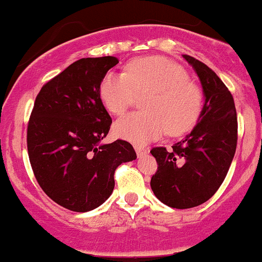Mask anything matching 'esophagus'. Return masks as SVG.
<instances>
[{"mask_svg": "<svg viewBox=\"0 0 262 262\" xmlns=\"http://www.w3.org/2000/svg\"><path fill=\"white\" fill-rule=\"evenodd\" d=\"M134 147H135V150H136L137 157H141V155L146 154V152H147V149H146V147H145V146H141V145L135 144V145H134Z\"/></svg>", "mask_w": 262, "mask_h": 262, "instance_id": "obj_1", "label": "esophagus"}]
</instances>
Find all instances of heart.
<instances>
[{"label":"heart","instance_id":"b5f03b06","mask_svg":"<svg viewBox=\"0 0 262 262\" xmlns=\"http://www.w3.org/2000/svg\"><path fill=\"white\" fill-rule=\"evenodd\" d=\"M145 112H135L113 126L116 136L135 144H146L168 131L181 136L200 120L203 90L191 81L187 71L163 57H141L128 62L125 74L108 72L99 86V97L110 113L121 116L137 95Z\"/></svg>","mask_w":262,"mask_h":262}]
</instances>
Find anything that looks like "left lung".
Instances as JSON below:
<instances>
[{"label":"left lung","mask_w":262,"mask_h":262,"mask_svg":"<svg viewBox=\"0 0 262 262\" xmlns=\"http://www.w3.org/2000/svg\"><path fill=\"white\" fill-rule=\"evenodd\" d=\"M203 85L205 104L198 125L172 149L152 147L158 163L150 186L154 195L174 209H190L208 201L224 181L238 139L233 95L218 75L199 59L183 54Z\"/></svg>","instance_id":"left-lung-1"}]
</instances>
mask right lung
I'll list each match as a JSON object with an SVG mask.
<instances>
[{
  "label": "right lung",
  "instance_id": "1",
  "mask_svg": "<svg viewBox=\"0 0 262 262\" xmlns=\"http://www.w3.org/2000/svg\"><path fill=\"white\" fill-rule=\"evenodd\" d=\"M112 56L81 58L43 85L28 122L27 145L38 183L49 199L71 211L102 205L115 188V172L136 159L130 142L102 145L112 118L99 97Z\"/></svg>",
  "mask_w": 262,
  "mask_h": 262
}]
</instances>
